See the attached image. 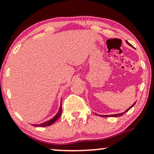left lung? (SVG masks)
<instances>
[{"mask_svg": "<svg viewBox=\"0 0 154 154\" xmlns=\"http://www.w3.org/2000/svg\"><path fill=\"white\" fill-rule=\"evenodd\" d=\"M126 43H128L129 45H130V46H132V45H131V44H130V43H129L128 41H126ZM135 103H136V101H135V103H134L133 104H132V105L131 106H130V107H129V108H128V109H127V110L125 111V112H122V113H119V114H111V115H101V116H102V117H108V116H109H109H114V117H116V116H120L123 115V114H125V112H127V111H128L129 110H130V109H131V108H132V106H134V105H135Z\"/></svg>", "mask_w": 154, "mask_h": 154, "instance_id": "1", "label": "left lung"}]
</instances>
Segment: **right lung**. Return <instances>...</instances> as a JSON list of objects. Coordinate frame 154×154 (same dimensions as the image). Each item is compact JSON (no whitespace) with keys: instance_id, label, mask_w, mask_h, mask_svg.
<instances>
[{"instance_id":"1","label":"right lung","mask_w":154,"mask_h":154,"mask_svg":"<svg viewBox=\"0 0 154 154\" xmlns=\"http://www.w3.org/2000/svg\"><path fill=\"white\" fill-rule=\"evenodd\" d=\"M61 111H62V107H61V106H60L57 114H56V115H55V116H54V117L52 118V119L48 120V121L45 122L41 123V124H38V125H32L34 127H42V128H43V127L50 126V125H52V124H54L55 122L57 121V119L60 117V116H61Z\"/></svg>"}]
</instances>
